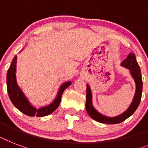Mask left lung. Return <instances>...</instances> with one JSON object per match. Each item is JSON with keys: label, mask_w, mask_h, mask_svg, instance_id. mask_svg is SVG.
<instances>
[{"label": "left lung", "mask_w": 148, "mask_h": 148, "mask_svg": "<svg viewBox=\"0 0 148 148\" xmlns=\"http://www.w3.org/2000/svg\"><path fill=\"white\" fill-rule=\"evenodd\" d=\"M122 67H125L130 71L132 78L135 82L136 90L135 94L132 100V102L125 111L121 114L115 116V117H108L105 115L102 114L98 112L93 105L92 101V93L90 90V86L87 84V99H86V110L90 115V117L95 121L103 123V124H119L121 122L124 121L127 118H128L130 116L133 114L134 112L137 110V108L139 106L141 99L142 95L143 82L141 78V72L139 65H138L137 60H136L135 54L132 52L129 53L125 60H124L121 64Z\"/></svg>", "instance_id": "1"}]
</instances>
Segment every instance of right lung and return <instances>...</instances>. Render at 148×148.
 Masks as SVG:
<instances>
[{"label":"right lung","instance_id":"obj_1","mask_svg":"<svg viewBox=\"0 0 148 148\" xmlns=\"http://www.w3.org/2000/svg\"><path fill=\"white\" fill-rule=\"evenodd\" d=\"M17 57L15 56L13 59L11 64L7 73V88L10 101L16 108L24 113V114L30 117H45L53 113L58 108L60 103L61 96L66 88L71 84V81H66L63 83L59 88L57 96L50 104L40 108H35L29 101L28 98L25 96L21 88H20L17 81Z\"/></svg>","mask_w":148,"mask_h":148}]
</instances>
